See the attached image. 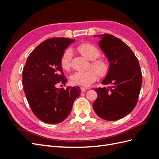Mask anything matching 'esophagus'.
Returning <instances> with one entry per match:
<instances>
[{"label": "esophagus", "instance_id": "1", "mask_svg": "<svg viewBox=\"0 0 159 159\" xmlns=\"http://www.w3.org/2000/svg\"><path fill=\"white\" fill-rule=\"evenodd\" d=\"M80 89H81V92H85V91H87V89L85 88H83V87H81V88H80Z\"/></svg>", "mask_w": 159, "mask_h": 159}]
</instances>
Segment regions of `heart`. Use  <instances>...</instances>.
I'll use <instances>...</instances> for the list:
<instances>
[{"label": "heart", "instance_id": "1", "mask_svg": "<svg viewBox=\"0 0 159 159\" xmlns=\"http://www.w3.org/2000/svg\"><path fill=\"white\" fill-rule=\"evenodd\" d=\"M77 50L83 56L91 61L90 66L95 70L90 69L85 71L75 72L70 77V81L72 84L87 87L97 80L98 74L100 77H104L107 74L109 69V64L102 58L97 59L101 54L95 46L89 43H84L77 47ZM71 57L72 51L70 49L66 50L62 54L60 64L61 68L64 70H70Z\"/></svg>", "mask_w": 159, "mask_h": 159}]
</instances>
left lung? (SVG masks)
<instances>
[{
    "mask_svg": "<svg viewBox=\"0 0 159 159\" xmlns=\"http://www.w3.org/2000/svg\"><path fill=\"white\" fill-rule=\"evenodd\" d=\"M99 37V46L109 62V71L102 81L104 88L95 89L98 98L93 107L98 116L107 121L125 117L136 106L142 84L138 59L125 43L109 34Z\"/></svg>",
    "mask_w": 159,
    "mask_h": 159,
    "instance_id": "left-lung-1",
    "label": "left lung"
}]
</instances>
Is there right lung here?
I'll list each match as a JSON object with an SVG mask.
<instances>
[{
	"instance_id": "right-lung-1",
	"label": "right lung",
	"mask_w": 159,
	"mask_h": 159,
	"mask_svg": "<svg viewBox=\"0 0 159 159\" xmlns=\"http://www.w3.org/2000/svg\"><path fill=\"white\" fill-rule=\"evenodd\" d=\"M74 40L66 38L46 40L30 53L24 67L22 85L27 101L34 114L44 123L63 121L80 94L78 86L56 88L60 81L66 83L60 60L65 49Z\"/></svg>"
}]
</instances>
